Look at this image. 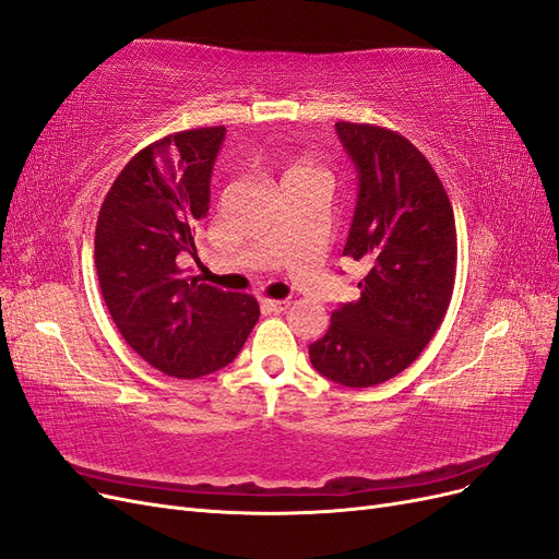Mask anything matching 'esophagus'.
<instances>
[{
  "instance_id": "esophagus-1",
  "label": "esophagus",
  "mask_w": 559,
  "mask_h": 559,
  "mask_svg": "<svg viewBox=\"0 0 559 559\" xmlns=\"http://www.w3.org/2000/svg\"><path fill=\"white\" fill-rule=\"evenodd\" d=\"M261 308H263L265 312L280 314V312L289 310V300H270V298H265V300H261Z\"/></svg>"
}]
</instances>
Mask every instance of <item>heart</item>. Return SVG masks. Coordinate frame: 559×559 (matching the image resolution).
Instances as JSON below:
<instances>
[{
    "instance_id": "b5f03b06",
    "label": "heart",
    "mask_w": 559,
    "mask_h": 559,
    "mask_svg": "<svg viewBox=\"0 0 559 559\" xmlns=\"http://www.w3.org/2000/svg\"><path fill=\"white\" fill-rule=\"evenodd\" d=\"M319 173L317 167L308 160V158H296L292 163H286L284 167V177L282 179H294V177H306V175H314Z\"/></svg>"
}]
</instances>
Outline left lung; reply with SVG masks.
<instances>
[{"label": "left lung", "mask_w": 559, "mask_h": 559, "mask_svg": "<svg viewBox=\"0 0 559 559\" xmlns=\"http://www.w3.org/2000/svg\"><path fill=\"white\" fill-rule=\"evenodd\" d=\"M335 132L359 173L343 257L368 273L361 298L333 310L326 335L310 345V361L343 386H376L419 357L448 312L454 214L431 163L403 134L347 121Z\"/></svg>", "instance_id": "left-lung-1"}]
</instances>
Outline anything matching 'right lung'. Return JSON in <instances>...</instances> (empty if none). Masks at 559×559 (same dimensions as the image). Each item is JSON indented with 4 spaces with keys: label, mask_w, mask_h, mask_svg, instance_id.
<instances>
[{
    "label": "right lung",
    "mask_w": 559,
    "mask_h": 559,
    "mask_svg": "<svg viewBox=\"0 0 559 559\" xmlns=\"http://www.w3.org/2000/svg\"><path fill=\"white\" fill-rule=\"evenodd\" d=\"M224 126L181 130L148 144L116 177L95 226L105 306L126 343L165 376L193 380L228 366L259 321L249 294L183 277Z\"/></svg>",
    "instance_id": "right-lung-1"
}]
</instances>
